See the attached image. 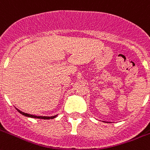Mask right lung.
I'll use <instances>...</instances> for the list:
<instances>
[{
  "label": "right lung",
  "instance_id": "right-lung-1",
  "mask_svg": "<svg viewBox=\"0 0 150 150\" xmlns=\"http://www.w3.org/2000/svg\"><path fill=\"white\" fill-rule=\"evenodd\" d=\"M21 114H22L23 115L26 116V117H34V118H40V119H53L54 117H56L57 115H54V116H51V117H47V116H37V115H30V114H28V113H25L23 112L20 111L19 110L16 109Z\"/></svg>",
  "mask_w": 150,
  "mask_h": 150
}]
</instances>
